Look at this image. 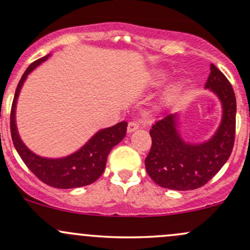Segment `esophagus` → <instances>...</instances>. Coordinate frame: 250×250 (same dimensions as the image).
Listing matches in <instances>:
<instances>
[{"mask_svg": "<svg viewBox=\"0 0 250 250\" xmlns=\"http://www.w3.org/2000/svg\"><path fill=\"white\" fill-rule=\"evenodd\" d=\"M139 129V123L136 122H129L128 123V128H127V131L128 133H133V131L138 130Z\"/></svg>", "mask_w": 250, "mask_h": 250, "instance_id": "obj_1", "label": "esophagus"}]
</instances>
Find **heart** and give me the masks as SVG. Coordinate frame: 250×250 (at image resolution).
<instances>
[{
    "label": "heart",
    "instance_id": "heart-1",
    "mask_svg": "<svg viewBox=\"0 0 250 250\" xmlns=\"http://www.w3.org/2000/svg\"><path fill=\"white\" fill-rule=\"evenodd\" d=\"M167 73L166 72H163V71H160V72H158V73H155V76H154V78H153V84L154 85H160V84H163L164 82H166V79H167ZM180 87H182V83H180V82H175V83H173L171 85V87H169L168 89V97H171V96H173L175 92L178 91V90L180 89Z\"/></svg>",
    "mask_w": 250,
    "mask_h": 250
}]
</instances>
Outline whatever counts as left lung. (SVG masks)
<instances>
[{"mask_svg": "<svg viewBox=\"0 0 250 250\" xmlns=\"http://www.w3.org/2000/svg\"><path fill=\"white\" fill-rule=\"evenodd\" d=\"M205 89L218 98L222 119L215 134L203 142L185 141L179 133V114L169 112L156 121L149 134L152 148L145 165L158 185L169 190L188 191L202 188L231 154L236 127V98L231 84L213 64Z\"/></svg>", "mask_w": 250, "mask_h": 250, "instance_id": "8db88e82", "label": "left lung"}]
</instances>
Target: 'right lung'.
Listing matches in <instances>:
<instances>
[{
    "label": "right lung",
    "mask_w": 250,
    "mask_h": 250,
    "mask_svg": "<svg viewBox=\"0 0 250 250\" xmlns=\"http://www.w3.org/2000/svg\"><path fill=\"white\" fill-rule=\"evenodd\" d=\"M51 53L32 62L19 82L10 112V133L16 152L26 166L42 183L57 188H75L90 185L102 175L106 158L112 147L122 141L127 133V122L117 123L109 128L98 130L89 141L72 154L62 158H45L32 152L21 140L16 125V103L27 77L40 64L46 62Z\"/></svg>",
    "instance_id": "right-lung-1"
}]
</instances>
